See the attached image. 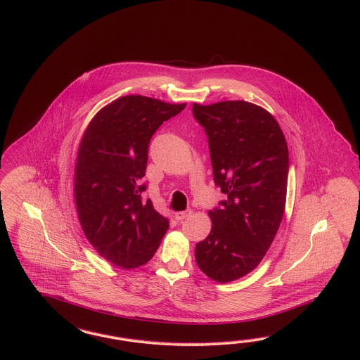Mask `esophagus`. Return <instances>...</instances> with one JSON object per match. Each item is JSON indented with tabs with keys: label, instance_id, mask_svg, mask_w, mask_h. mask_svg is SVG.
<instances>
[{
	"label": "esophagus",
	"instance_id": "esophagus-1",
	"mask_svg": "<svg viewBox=\"0 0 360 360\" xmlns=\"http://www.w3.org/2000/svg\"><path fill=\"white\" fill-rule=\"evenodd\" d=\"M191 214H192V210L188 209V210H183V212H177V213L174 214V217H176V220L177 221H183L188 219Z\"/></svg>",
	"mask_w": 360,
	"mask_h": 360
}]
</instances>
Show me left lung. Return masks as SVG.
Here are the masks:
<instances>
[{
  "label": "left lung",
  "mask_w": 360,
  "mask_h": 360,
  "mask_svg": "<svg viewBox=\"0 0 360 360\" xmlns=\"http://www.w3.org/2000/svg\"><path fill=\"white\" fill-rule=\"evenodd\" d=\"M205 128L216 186L228 198L209 210L212 229L195 249L200 270L228 283L259 265L285 213L289 150L278 122L245 101L193 103Z\"/></svg>",
  "instance_id": "left-lung-1"
}]
</instances>
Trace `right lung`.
I'll return each instance as SVG.
<instances>
[{"instance_id": "obj_1", "label": "right lung", "mask_w": 360, "mask_h": 360, "mask_svg": "<svg viewBox=\"0 0 360 360\" xmlns=\"http://www.w3.org/2000/svg\"><path fill=\"white\" fill-rule=\"evenodd\" d=\"M186 105L122 96L101 108L82 136L74 171L78 219L94 249L115 266L146 265L169 228L141 198V179L152 135Z\"/></svg>"}]
</instances>
